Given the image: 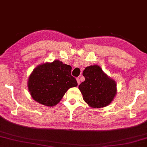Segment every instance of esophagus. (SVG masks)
Segmentation results:
<instances>
[{"mask_svg":"<svg viewBox=\"0 0 147 147\" xmlns=\"http://www.w3.org/2000/svg\"><path fill=\"white\" fill-rule=\"evenodd\" d=\"M76 81L78 82V84L80 85V80L79 78H76Z\"/></svg>","mask_w":147,"mask_h":147,"instance_id":"1","label":"esophagus"}]
</instances>
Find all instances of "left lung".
I'll use <instances>...</instances> for the list:
<instances>
[{
    "label": "left lung",
    "instance_id": "left-lung-1",
    "mask_svg": "<svg viewBox=\"0 0 147 147\" xmlns=\"http://www.w3.org/2000/svg\"><path fill=\"white\" fill-rule=\"evenodd\" d=\"M85 81L79 85L83 99L93 108L104 107L113 101L116 94V83L99 65L87 67L83 71Z\"/></svg>",
    "mask_w": 147,
    "mask_h": 147
}]
</instances>
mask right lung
I'll use <instances>...</instances> for the list:
<instances>
[{"mask_svg":"<svg viewBox=\"0 0 147 147\" xmlns=\"http://www.w3.org/2000/svg\"><path fill=\"white\" fill-rule=\"evenodd\" d=\"M71 66L59 60L39 65L29 77L28 87L30 94L42 105L53 107L60 102L69 88L78 85L71 76Z\"/></svg>","mask_w":147,"mask_h":147,"instance_id":"right-lung-1","label":"right lung"}]
</instances>
